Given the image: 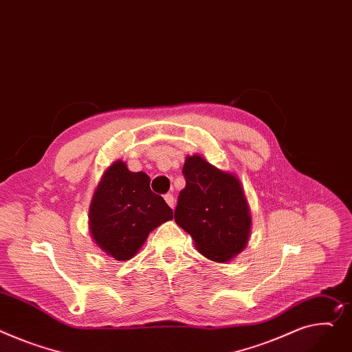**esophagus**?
<instances>
[{
  "instance_id": "1",
  "label": "esophagus",
  "mask_w": 352,
  "mask_h": 352,
  "mask_svg": "<svg viewBox=\"0 0 352 352\" xmlns=\"http://www.w3.org/2000/svg\"><path fill=\"white\" fill-rule=\"evenodd\" d=\"M164 199H166V202L168 204L170 208L174 209V206H175V198H174L173 194H166V195H164Z\"/></svg>"
}]
</instances>
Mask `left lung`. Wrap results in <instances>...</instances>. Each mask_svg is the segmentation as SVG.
<instances>
[{
  "mask_svg": "<svg viewBox=\"0 0 352 352\" xmlns=\"http://www.w3.org/2000/svg\"><path fill=\"white\" fill-rule=\"evenodd\" d=\"M185 188L178 195L174 219L194 239L206 259L225 263L248 245L252 214L236 174L212 166L199 154L185 158Z\"/></svg>",
  "mask_w": 352,
  "mask_h": 352,
  "instance_id": "8db88e82",
  "label": "left lung"
}]
</instances>
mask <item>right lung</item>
<instances>
[{
	"label": "right lung",
	"mask_w": 352,
	"mask_h": 352,
	"mask_svg": "<svg viewBox=\"0 0 352 352\" xmlns=\"http://www.w3.org/2000/svg\"><path fill=\"white\" fill-rule=\"evenodd\" d=\"M173 218V209L151 191L150 177L130 171L123 160H117L93 192L89 230L102 252L124 262L144 245L150 232Z\"/></svg>",
	"instance_id": "1"
}]
</instances>
